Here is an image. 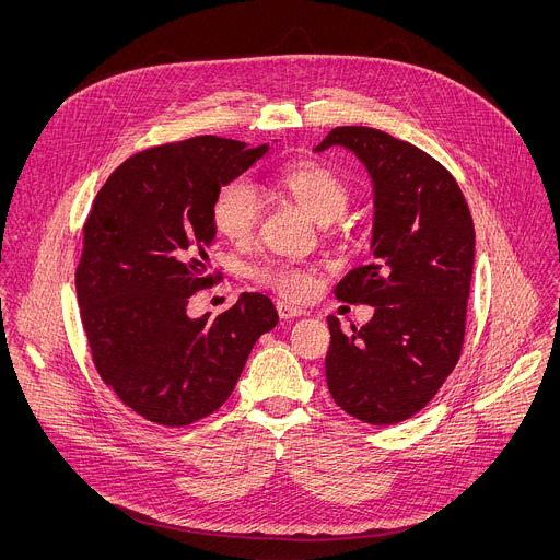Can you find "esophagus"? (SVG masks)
I'll return each instance as SVG.
<instances>
[{
	"label": "esophagus",
	"mask_w": 560,
	"mask_h": 560,
	"mask_svg": "<svg viewBox=\"0 0 560 560\" xmlns=\"http://www.w3.org/2000/svg\"><path fill=\"white\" fill-rule=\"evenodd\" d=\"M277 312H279L281 318H294V316L307 314L305 310H301V307H296V305H290V303H285V301H279V303H277Z\"/></svg>",
	"instance_id": "1"
}]
</instances>
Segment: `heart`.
I'll return each instance as SVG.
<instances>
[{
  "label": "heart",
  "instance_id": "1",
  "mask_svg": "<svg viewBox=\"0 0 560 560\" xmlns=\"http://www.w3.org/2000/svg\"><path fill=\"white\" fill-rule=\"evenodd\" d=\"M275 186L303 206L316 221H337L350 206L346 182L324 164L299 162L275 173ZM214 230L232 244H248L261 221V197L257 186L246 177H234L219 186L210 203ZM257 283L279 292L285 299H305L314 279L312 272L294 261H264L253 270Z\"/></svg>",
  "mask_w": 560,
  "mask_h": 560
}]
</instances>
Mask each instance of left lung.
I'll use <instances>...</instances> for the list:
<instances>
[{
    "instance_id": "left-lung-1",
    "label": "left lung",
    "mask_w": 560,
    "mask_h": 560,
    "mask_svg": "<svg viewBox=\"0 0 560 560\" xmlns=\"http://www.w3.org/2000/svg\"><path fill=\"white\" fill-rule=\"evenodd\" d=\"M350 148L374 182L372 261L350 270L335 296L374 305L346 335L328 316L326 378L335 404L370 425L423 410L460 359L474 266L467 201L434 156L368 126H339L316 145Z\"/></svg>"
}]
</instances>
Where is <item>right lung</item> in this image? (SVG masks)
<instances>
[{"label": "right lung", "mask_w": 560, "mask_h": 560, "mask_svg": "<svg viewBox=\"0 0 560 560\" xmlns=\"http://www.w3.org/2000/svg\"><path fill=\"white\" fill-rule=\"evenodd\" d=\"M268 145L201 135L132 154L84 221L74 270L82 324L102 381L139 417L184 428L219 410L279 314L261 292L190 318L195 292L221 281L208 266L210 203Z\"/></svg>", "instance_id": "add662e5"}]
</instances>
